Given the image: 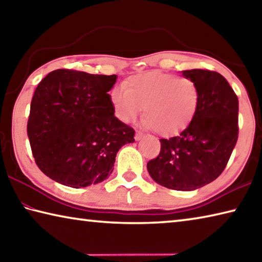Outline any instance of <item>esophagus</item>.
<instances>
[{
	"instance_id": "obj_1",
	"label": "esophagus",
	"mask_w": 262,
	"mask_h": 262,
	"mask_svg": "<svg viewBox=\"0 0 262 262\" xmlns=\"http://www.w3.org/2000/svg\"><path fill=\"white\" fill-rule=\"evenodd\" d=\"M143 134H142V133L141 132H136V134H135V140L136 141H140V140H142V139H143Z\"/></svg>"
}]
</instances>
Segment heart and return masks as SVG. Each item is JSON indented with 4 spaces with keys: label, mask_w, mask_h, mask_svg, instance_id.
Here are the masks:
<instances>
[{
    "label": "heart",
    "mask_w": 262,
    "mask_h": 262,
    "mask_svg": "<svg viewBox=\"0 0 262 262\" xmlns=\"http://www.w3.org/2000/svg\"><path fill=\"white\" fill-rule=\"evenodd\" d=\"M123 88L110 95L115 117L130 123L143 112V127L161 135H173L185 129L196 113L200 91L196 83L173 74L150 72L130 76Z\"/></svg>",
    "instance_id": "obj_1"
}]
</instances>
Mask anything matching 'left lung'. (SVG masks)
Wrapping results in <instances>:
<instances>
[{
  "instance_id": "8db88e82",
  "label": "left lung",
  "mask_w": 262,
  "mask_h": 262,
  "mask_svg": "<svg viewBox=\"0 0 262 262\" xmlns=\"http://www.w3.org/2000/svg\"><path fill=\"white\" fill-rule=\"evenodd\" d=\"M181 73L200 91L196 113L178 136L159 140L161 152L148 162L147 168L164 187L194 190L214 181L227 166L238 139V98L219 73Z\"/></svg>"
}]
</instances>
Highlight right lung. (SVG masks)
<instances>
[{
    "mask_svg": "<svg viewBox=\"0 0 262 262\" xmlns=\"http://www.w3.org/2000/svg\"><path fill=\"white\" fill-rule=\"evenodd\" d=\"M117 75L51 72L31 101L28 136L38 167L73 188L101 183L112 173L122 145L135 132L114 115L108 91Z\"/></svg>",
    "mask_w": 262,
    "mask_h": 262,
    "instance_id": "obj_1",
    "label": "right lung"
}]
</instances>
